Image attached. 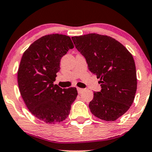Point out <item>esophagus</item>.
Wrapping results in <instances>:
<instances>
[{"label":"esophagus","instance_id":"esophagus-1","mask_svg":"<svg viewBox=\"0 0 152 152\" xmlns=\"http://www.w3.org/2000/svg\"><path fill=\"white\" fill-rule=\"evenodd\" d=\"M77 91H78V94H81L82 92L84 91V89H83V88H77Z\"/></svg>","mask_w":152,"mask_h":152}]
</instances>
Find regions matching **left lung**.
Masks as SVG:
<instances>
[{
    "mask_svg": "<svg viewBox=\"0 0 152 152\" xmlns=\"http://www.w3.org/2000/svg\"><path fill=\"white\" fill-rule=\"evenodd\" d=\"M75 47L96 75L102 90L94 92L91 112L100 119L114 121L132 106L137 88L132 55L114 38L96 34L72 37Z\"/></svg>",
    "mask_w": 152,
    "mask_h": 152,
    "instance_id": "obj_1",
    "label": "left lung"
}]
</instances>
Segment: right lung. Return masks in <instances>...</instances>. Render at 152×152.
<instances>
[{
  "label": "right lung",
  "instance_id": "obj_1",
  "mask_svg": "<svg viewBox=\"0 0 152 152\" xmlns=\"http://www.w3.org/2000/svg\"><path fill=\"white\" fill-rule=\"evenodd\" d=\"M66 35H46L34 41L23 54L18 71L20 95L35 117L46 124L65 120L78 95L74 87L53 84L61 59L74 48Z\"/></svg>",
  "mask_w": 152,
  "mask_h": 152
}]
</instances>
